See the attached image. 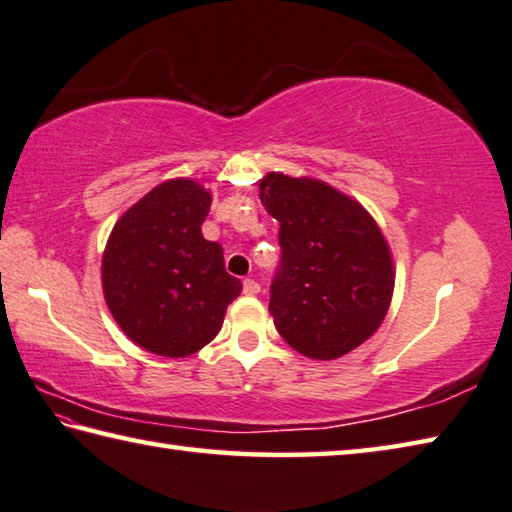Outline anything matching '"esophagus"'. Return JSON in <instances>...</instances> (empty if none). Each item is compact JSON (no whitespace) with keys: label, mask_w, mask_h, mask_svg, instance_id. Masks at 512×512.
Wrapping results in <instances>:
<instances>
[{"label":"esophagus","mask_w":512,"mask_h":512,"mask_svg":"<svg viewBox=\"0 0 512 512\" xmlns=\"http://www.w3.org/2000/svg\"><path fill=\"white\" fill-rule=\"evenodd\" d=\"M259 288H262V286H259L255 279H244V293L246 295H257Z\"/></svg>","instance_id":"esophagus-1"}]
</instances>
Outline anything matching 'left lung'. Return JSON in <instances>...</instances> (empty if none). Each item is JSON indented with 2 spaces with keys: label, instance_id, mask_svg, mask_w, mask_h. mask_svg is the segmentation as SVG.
Masks as SVG:
<instances>
[{
  "label": "left lung",
  "instance_id": "1",
  "mask_svg": "<svg viewBox=\"0 0 512 512\" xmlns=\"http://www.w3.org/2000/svg\"><path fill=\"white\" fill-rule=\"evenodd\" d=\"M259 190L282 246L268 304L275 328L310 359L350 353L384 322L393 297L382 230L362 204L319 179L268 173Z\"/></svg>",
  "mask_w": 512,
  "mask_h": 512
}]
</instances>
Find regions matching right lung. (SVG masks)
Here are the masks:
<instances>
[{"mask_svg": "<svg viewBox=\"0 0 512 512\" xmlns=\"http://www.w3.org/2000/svg\"><path fill=\"white\" fill-rule=\"evenodd\" d=\"M210 193L168 179L117 219L102 259L106 304L119 328L148 353L188 357L224 324L242 282L224 250L202 235Z\"/></svg>", "mask_w": 512, "mask_h": 512, "instance_id": "right-lung-1", "label": "right lung"}]
</instances>
